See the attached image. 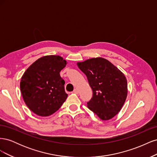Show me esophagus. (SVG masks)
<instances>
[{
    "label": "esophagus",
    "instance_id": "34e87169",
    "mask_svg": "<svg viewBox=\"0 0 157 157\" xmlns=\"http://www.w3.org/2000/svg\"><path fill=\"white\" fill-rule=\"evenodd\" d=\"M73 93H75V94H78V90H77V89H75L74 91H73Z\"/></svg>",
    "mask_w": 157,
    "mask_h": 157
}]
</instances>
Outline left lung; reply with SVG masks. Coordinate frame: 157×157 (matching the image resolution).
Listing matches in <instances>:
<instances>
[{"label":"left lung","mask_w":157,"mask_h":157,"mask_svg":"<svg viewBox=\"0 0 157 157\" xmlns=\"http://www.w3.org/2000/svg\"><path fill=\"white\" fill-rule=\"evenodd\" d=\"M77 65L86 75L93 91V96L87 103L88 109L103 121L117 115L128 95L127 80L124 73L101 57L77 62Z\"/></svg>","instance_id":"1"}]
</instances>
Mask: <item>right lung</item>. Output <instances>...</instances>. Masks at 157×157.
Returning a JSON list of instances; mask_svg holds the SVG:
<instances>
[{"mask_svg":"<svg viewBox=\"0 0 157 157\" xmlns=\"http://www.w3.org/2000/svg\"><path fill=\"white\" fill-rule=\"evenodd\" d=\"M59 56L41 57L27 69L20 81V90L27 106L40 117H48L62 105L68 95L59 72L67 65Z\"/></svg>","mask_w":157,"mask_h":157,"instance_id":"add662e5","label":"right lung"}]
</instances>
